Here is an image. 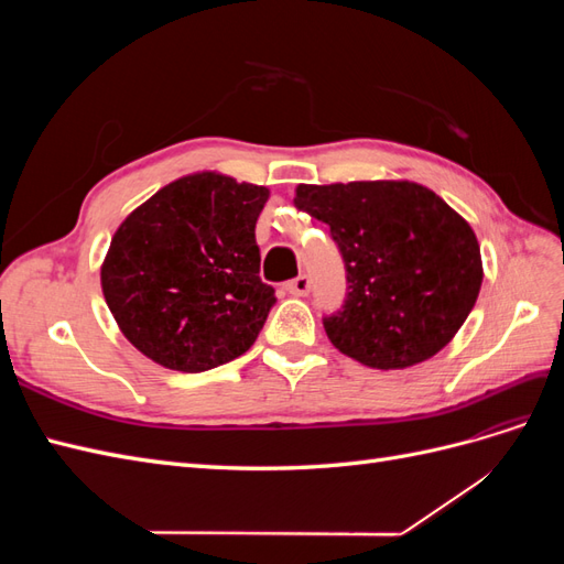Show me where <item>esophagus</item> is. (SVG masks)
<instances>
[{
	"label": "esophagus",
	"instance_id": "1",
	"mask_svg": "<svg viewBox=\"0 0 564 564\" xmlns=\"http://www.w3.org/2000/svg\"><path fill=\"white\" fill-rule=\"evenodd\" d=\"M284 289L292 296H308V292H311V278L308 275H299L294 280H289L284 284Z\"/></svg>",
	"mask_w": 564,
	"mask_h": 564
}]
</instances>
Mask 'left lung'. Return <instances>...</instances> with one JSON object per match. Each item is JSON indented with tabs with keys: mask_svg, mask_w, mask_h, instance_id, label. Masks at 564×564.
Wrapping results in <instances>:
<instances>
[{
	"mask_svg": "<svg viewBox=\"0 0 564 564\" xmlns=\"http://www.w3.org/2000/svg\"><path fill=\"white\" fill-rule=\"evenodd\" d=\"M296 209L329 226L346 299L322 324L332 344L373 369H404L445 348L480 294L473 228L409 181L299 185Z\"/></svg>",
	"mask_w": 564,
	"mask_h": 564,
	"instance_id": "left-lung-1",
	"label": "left lung"
}]
</instances>
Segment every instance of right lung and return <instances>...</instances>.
<instances>
[{
  "label": "right lung",
  "instance_id": "right-lung-1",
  "mask_svg": "<svg viewBox=\"0 0 564 564\" xmlns=\"http://www.w3.org/2000/svg\"><path fill=\"white\" fill-rule=\"evenodd\" d=\"M268 187L202 172L164 185L117 228L100 284L119 329L185 373L247 352L275 305L259 278Z\"/></svg>",
  "mask_w": 564,
  "mask_h": 564
}]
</instances>
